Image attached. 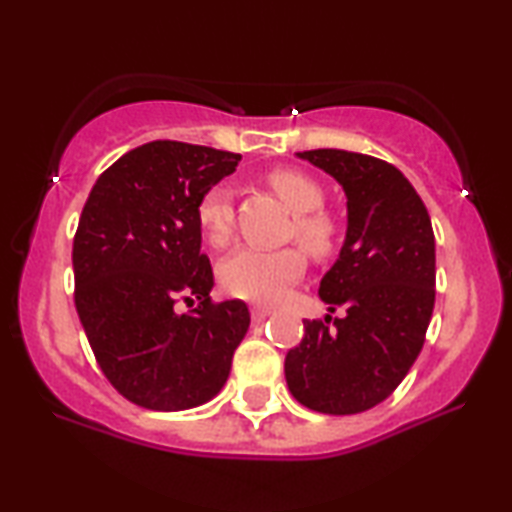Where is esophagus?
<instances>
[{
  "mask_svg": "<svg viewBox=\"0 0 512 512\" xmlns=\"http://www.w3.org/2000/svg\"><path fill=\"white\" fill-rule=\"evenodd\" d=\"M270 314H272V310H270V307H265V305L251 307V319H254V321H263L265 317H270Z\"/></svg>",
  "mask_w": 512,
  "mask_h": 512,
  "instance_id": "1",
  "label": "esophagus"
}]
</instances>
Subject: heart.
Segmentation results:
<instances>
[{"label":"heart","instance_id":"heart-1","mask_svg":"<svg viewBox=\"0 0 512 512\" xmlns=\"http://www.w3.org/2000/svg\"><path fill=\"white\" fill-rule=\"evenodd\" d=\"M268 184L293 212L291 235L314 256L331 254L338 237V221L324 205V188L303 170L279 167L268 174ZM198 223L202 235L214 247H226L233 237V202L223 186H214L198 202ZM305 270V254L300 247L258 249L240 247L226 256L219 268L221 286L230 296L272 303Z\"/></svg>","mask_w":512,"mask_h":512}]
</instances>
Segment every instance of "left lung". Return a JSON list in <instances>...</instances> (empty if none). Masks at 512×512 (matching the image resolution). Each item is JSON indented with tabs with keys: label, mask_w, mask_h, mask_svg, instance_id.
Wrapping results in <instances>:
<instances>
[{
	"label": "left lung",
	"mask_w": 512,
	"mask_h": 512,
	"mask_svg": "<svg viewBox=\"0 0 512 512\" xmlns=\"http://www.w3.org/2000/svg\"><path fill=\"white\" fill-rule=\"evenodd\" d=\"M347 195V237L319 284L335 312L303 321L284 375L305 408L356 415L375 408L408 375L424 347L436 303V240L422 198L387 160L340 149L298 153Z\"/></svg>",
	"instance_id": "obj_1"
}]
</instances>
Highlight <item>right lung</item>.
<instances>
[{"instance_id": "add662e5", "label": "right lung", "mask_w": 512, "mask_h": 512, "mask_svg": "<svg viewBox=\"0 0 512 512\" xmlns=\"http://www.w3.org/2000/svg\"><path fill=\"white\" fill-rule=\"evenodd\" d=\"M240 153L158 139L95 181L74 235V303L102 373L146 410L177 412L219 394L249 328L242 300L214 303L198 202ZM199 307L179 315V302Z\"/></svg>"}]
</instances>
